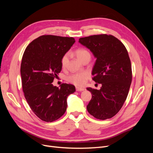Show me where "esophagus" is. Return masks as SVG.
I'll list each match as a JSON object with an SVG mask.
<instances>
[{"label": "esophagus", "instance_id": "esophagus-1", "mask_svg": "<svg viewBox=\"0 0 153 153\" xmlns=\"http://www.w3.org/2000/svg\"><path fill=\"white\" fill-rule=\"evenodd\" d=\"M84 90H85V89H84V88L76 87V91H84Z\"/></svg>", "mask_w": 153, "mask_h": 153}]
</instances>
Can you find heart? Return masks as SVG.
Instances as JSON below:
<instances>
[{
    "instance_id": "b5f03b06",
    "label": "heart",
    "mask_w": 153,
    "mask_h": 153,
    "mask_svg": "<svg viewBox=\"0 0 153 153\" xmlns=\"http://www.w3.org/2000/svg\"><path fill=\"white\" fill-rule=\"evenodd\" d=\"M75 54L76 55L77 58L82 61L83 59L87 57H91V53L88 50L85 48H78L75 50ZM68 61V53H65L63 55V56L61 58V63L62 68L66 67L67 65V63ZM88 78V74L86 73H72L69 75L66 76V80L69 82L71 83V84L81 86L83 85L84 84L87 79Z\"/></svg>"
}]
</instances>
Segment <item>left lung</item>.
Wrapping results in <instances>:
<instances>
[{
    "instance_id": "1",
    "label": "left lung",
    "mask_w": 153,
    "mask_h": 153,
    "mask_svg": "<svg viewBox=\"0 0 153 153\" xmlns=\"http://www.w3.org/2000/svg\"><path fill=\"white\" fill-rule=\"evenodd\" d=\"M96 57L92 80L101 84L100 90L87 88L92 98L87 106L89 113L100 120L110 119L121 110L132 80L131 61L121 41L112 35H92L79 39Z\"/></svg>"
}]
</instances>
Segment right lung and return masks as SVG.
I'll list each match as a JSON object with an SVG mask.
<instances>
[{"mask_svg":"<svg viewBox=\"0 0 153 153\" xmlns=\"http://www.w3.org/2000/svg\"><path fill=\"white\" fill-rule=\"evenodd\" d=\"M75 42L72 37L43 35L27 46L22 57V89L30 108L37 117L53 122L65 113L67 97L75 91L73 85L52 83L61 71V60Z\"/></svg>","mask_w":153,"mask_h":153,"instance_id":"add662e5","label":"right lung"}]
</instances>
